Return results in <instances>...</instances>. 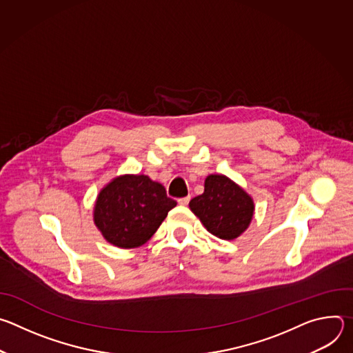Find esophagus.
Returning a JSON list of instances; mask_svg holds the SVG:
<instances>
[{"label": "esophagus", "instance_id": "34e87169", "mask_svg": "<svg viewBox=\"0 0 353 353\" xmlns=\"http://www.w3.org/2000/svg\"><path fill=\"white\" fill-rule=\"evenodd\" d=\"M190 199H191V196H190V195H187V196L179 198V199H177V203H179L180 205H187V204L190 203Z\"/></svg>", "mask_w": 353, "mask_h": 353}]
</instances>
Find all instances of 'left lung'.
<instances>
[{
    "label": "left lung",
    "instance_id": "obj_1",
    "mask_svg": "<svg viewBox=\"0 0 353 353\" xmlns=\"http://www.w3.org/2000/svg\"><path fill=\"white\" fill-rule=\"evenodd\" d=\"M190 210L207 230L223 240L240 236L251 222L254 203L236 183L222 174L205 180L204 192L190 201Z\"/></svg>",
    "mask_w": 353,
    "mask_h": 353
}]
</instances>
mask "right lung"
I'll return each instance as SVG.
<instances>
[{
  "label": "right lung",
  "mask_w": 353,
  "mask_h": 353,
  "mask_svg": "<svg viewBox=\"0 0 353 353\" xmlns=\"http://www.w3.org/2000/svg\"><path fill=\"white\" fill-rule=\"evenodd\" d=\"M176 205L165 187L148 176H120L97 195L93 218L109 243L134 248L152 237Z\"/></svg>",
  "instance_id": "add662e5"
}]
</instances>
